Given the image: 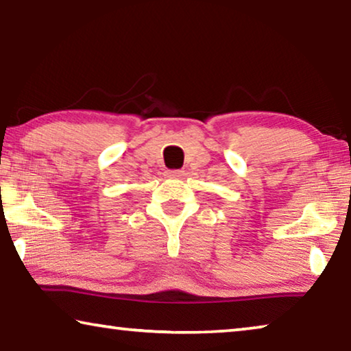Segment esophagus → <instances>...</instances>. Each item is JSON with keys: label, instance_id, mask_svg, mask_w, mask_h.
<instances>
[{"label": "esophagus", "instance_id": "34e87169", "mask_svg": "<svg viewBox=\"0 0 351 351\" xmlns=\"http://www.w3.org/2000/svg\"><path fill=\"white\" fill-rule=\"evenodd\" d=\"M184 175L182 170H169L167 171V176L169 178H181Z\"/></svg>", "mask_w": 351, "mask_h": 351}]
</instances>
